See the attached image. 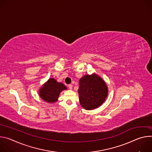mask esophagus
I'll return each mask as SVG.
<instances>
[{
    "mask_svg": "<svg viewBox=\"0 0 152 152\" xmlns=\"http://www.w3.org/2000/svg\"><path fill=\"white\" fill-rule=\"evenodd\" d=\"M68 87H69V88L70 90H72V88H73V86H72V84H69V85H68Z\"/></svg>",
    "mask_w": 152,
    "mask_h": 152,
    "instance_id": "1",
    "label": "esophagus"
}]
</instances>
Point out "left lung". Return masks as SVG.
<instances>
[{
  "mask_svg": "<svg viewBox=\"0 0 152 152\" xmlns=\"http://www.w3.org/2000/svg\"><path fill=\"white\" fill-rule=\"evenodd\" d=\"M78 93L81 106L90 110L104 102L107 95V88L103 79L96 74L85 75L79 80Z\"/></svg>",
  "mask_w": 152,
  "mask_h": 152,
  "instance_id": "8db88e82",
  "label": "left lung"
}]
</instances>
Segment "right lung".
Wrapping results in <instances>:
<instances>
[{"instance_id":"add662e5","label":"right lung","mask_w":152,"mask_h":152,"mask_svg":"<svg viewBox=\"0 0 152 152\" xmlns=\"http://www.w3.org/2000/svg\"><path fill=\"white\" fill-rule=\"evenodd\" d=\"M67 87L62 83L57 82L53 78L49 79L39 91L41 98L48 102L53 103L57 101L60 93Z\"/></svg>"}]
</instances>
